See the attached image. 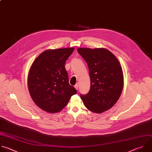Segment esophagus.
<instances>
[{"label":"esophagus","mask_w":152,"mask_h":152,"mask_svg":"<svg viewBox=\"0 0 152 152\" xmlns=\"http://www.w3.org/2000/svg\"><path fill=\"white\" fill-rule=\"evenodd\" d=\"M75 88L77 90V89H78V88H79V83H77V84L75 86Z\"/></svg>","instance_id":"obj_1"}]
</instances>
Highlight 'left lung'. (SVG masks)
<instances>
[{
    "label": "left lung",
    "instance_id": "8db88e82",
    "mask_svg": "<svg viewBox=\"0 0 152 152\" xmlns=\"http://www.w3.org/2000/svg\"><path fill=\"white\" fill-rule=\"evenodd\" d=\"M77 50L88 66L91 79L89 92L80 95V98L89 110L102 113L111 109L122 94L124 82L121 65L106 48H79Z\"/></svg>",
    "mask_w": 152,
    "mask_h": 152
}]
</instances>
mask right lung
I'll use <instances>...</instances> for the list:
<instances>
[{"instance_id": "1", "label": "right lung", "mask_w": 152, "mask_h": 152, "mask_svg": "<svg viewBox=\"0 0 152 152\" xmlns=\"http://www.w3.org/2000/svg\"><path fill=\"white\" fill-rule=\"evenodd\" d=\"M75 48L47 49L32 63L28 74L27 85L34 103L48 113H57L68 104L77 93L69 84L65 69L66 60Z\"/></svg>"}]
</instances>
